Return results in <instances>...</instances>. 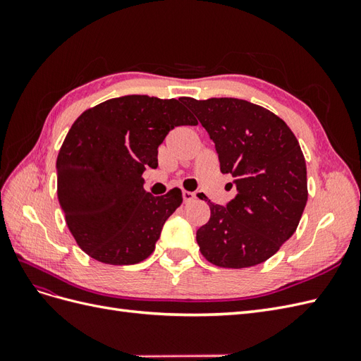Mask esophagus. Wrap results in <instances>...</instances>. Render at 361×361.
I'll return each instance as SVG.
<instances>
[{
  "label": "esophagus",
  "mask_w": 361,
  "mask_h": 361,
  "mask_svg": "<svg viewBox=\"0 0 361 361\" xmlns=\"http://www.w3.org/2000/svg\"><path fill=\"white\" fill-rule=\"evenodd\" d=\"M182 197H183V202H191V200H194L195 194L191 192V191H183L182 192Z\"/></svg>",
  "instance_id": "obj_1"
}]
</instances>
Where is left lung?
<instances>
[{"mask_svg": "<svg viewBox=\"0 0 361 361\" xmlns=\"http://www.w3.org/2000/svg\"><path fill=\"white\" fill-rule=\"evenodd\" d=\"M215 143L221 173L238 194L214 204L197 231L202 255L221 268H248L276 255L297 231L307 203V169L297 137L267 108L235 97L180 99ZM233 187L232 183H228Z\"/></svg>", "mask_w": 361, "mask_h": 361, "instance_id": "8db88e82", "label": "left lung"}]
</instances>
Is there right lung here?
I'll return each mask as SVG.
<instances>
[{"mask_svg": "<svg viewBox=\"0 0 361 361\" xmlns=\"http://www.w3.org/2000/svg\"><path fill=\"white\" fill-rule=\"evenodd\" d=\"M197 125L178 99L129 94L75 120L57 157V195L76 244L108 265H134L155 250L182 191L155 197L143 188L158 146L174 126Z\"/></svg>", "mask_w": 361, "mask_h": 361, "instance_id": "obj_1", "label": "right lung"}]
</instances>
